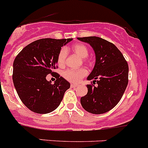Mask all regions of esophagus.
Wrapping results in <instances>:
<instances>
[{
    "label": "esophagus",
    "mask_w": 148,
    "mask_h": 148,
    "mask_svg": "<svg viewBox=\"0 0 148 148\" xmlns=\"http://www.w3.org/2000/svg\"><path fill=\"white\" fill-rule=\"evenodd\" d=\"M77 87V85H74V84H71V88H76Z\"/></svg>",
    "instance_id": "34e87169"
}]
</instances>
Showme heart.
Instances as JSON below:
<instances>
[{"instance_id":"1","label":"heart","mask_w":148,"mask_h":148,"mask_svg":"<svg viewBox=\"0 0 148 148\" xmlns=\"http://www.w3.org/2000/svg\"><path fill=\"white\" fill-rule=\"evenodd\" d=\"M71 50L74 54L82 58L84 63H88L87 59L89 50L88 47L83 44H75L71 47ZM66 56H67V52L66 49H62L59 52L58 55V64L60 66H63L66 63ZM88 74V71L84 68L78 69H67L63 71V76L66 80L73 83H78L80 82L82 79L85 77Z\"/></svg>"}]
</instances>
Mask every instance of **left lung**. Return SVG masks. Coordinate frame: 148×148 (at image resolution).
Listing matches in <instances>:
<instances>
[{
  "instance_id": "1",
  "label": "left lung",
  "mask_w": 148,
  "mask_h": 148,
  "mask_svg": "<svg viewBox=\"0 0 148 148\" xmlns=\"http://www.w3.org/2000/svg\"><path fill=\"white\" fill-rule=\"evenodd\" d=\"M77 39L89 44L96 55V63L88 80V93L81 98L82 107L93 114H103L114 108L122 98L128 82V66L123 55L112 43L96 36Z\"/></svg>"
}]
</instances>
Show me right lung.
I'll return each mask as SVG.
<instances>
[{
  "instance_id": "1",
  "label": "right lung",
  "mask_w": 148,
  "mask_h": 148,
  "mask_svg": "<svg viewBox=\"0 0 148 148\" xmlns=\"http://www.w3.org/2000/svg\"><path fill=\"white\" fill-rule=\"evenodd\" d=\"M72 38H41L30 43L18 54L13 63L14 85L25 105L38 114L54 111L60 105L70 83L53 70L57 67L58 55L61 47ZM51 73L55 83L46 80Z\"/></svg>"
}]
</instances>
